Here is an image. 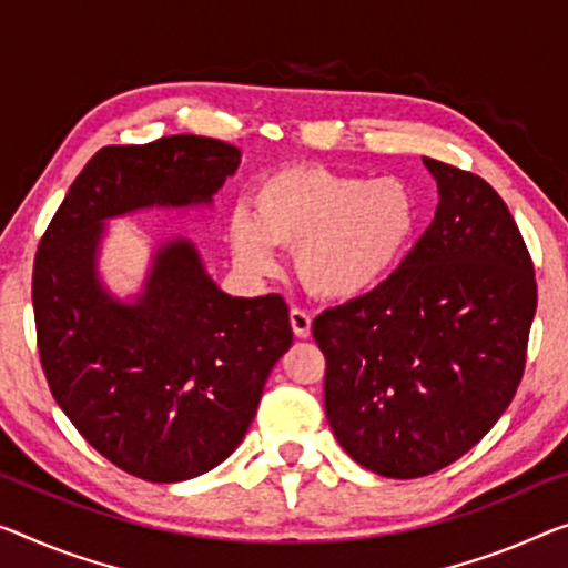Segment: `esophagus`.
<instances>
[{"label": "esophagus", "instance_id": "esophagus-1", "mask_svg": "<svg viewBox=\"0 0 568 568\" xmlns=\"http://www.w3.org/2000/svg\"><path fill=\"white\" fill-rule=\"evenodd\" d=\"M290 322H292V329H294L296 337H310V333H312V317H310L307 312L300 310V307H294L290 312Z\"/></svg>", "mask_w": 568, "mask_h": 568}]
</instances>
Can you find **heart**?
<instances>
[{
	"mask_svg": "<svg viewBox=\"0 0 568 568\" xmlns=\"http://www.w3.org/2000/svg\"><path fill=\"white\" fill-rule=\"evenodd\" d=\"M235 213L229 246L248 276L276 268L272 246L294 251L296 276L327 302L365 300L396 274L418 229L414 190L398 178H363L320 164L268 172Z\"/></svg>",
	"mask_w": 568,
	"mask_h": 568,
	"instance_id": "heart-1",
	"label": "heart"
}]
</instances>
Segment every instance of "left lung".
<instances>
[{
	"label": "left lung",
	"mask_w": 568,
	"mask_h": 568,
	"mask_svg": "<svg viewBox=\"0 0 568 568\" xmlns=\"http://www.w3.org/2000/svg\"><path fill=\"white\" fill-rule=\"evenodd\" d=\"M434 221L378 292L314 320L325 414L347 455L414 479L452 465L510 406L526 365L536 278L503 197L432 156Z\"/></svg>",
	"instance_id": "1"
}]
</instances>
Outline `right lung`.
Returning a JSON list of instances; mask_svg holds the SVG:
<instances>
[{
  "mask_svg": "<svg viewBox=\"0 0 568 568\" xmlns=\"http://www.w3.org/2000/svg\"><path fill=\"white\" fill-rule=\"evenodd\" d=\"M241 152L180 134L93 154L42 235L32 272L38 351L52 398L95 452L150 483L229 459L266 378L292 347L278 294L231 296L185 235L156 243L136 294L99 272L109 221L211 207Z\"/></svg>",
  "mask_w": 568,
  "mask_h": 568,
  "instance_id": "obj_1",
  "label": "right lung"
}]
</instances>
